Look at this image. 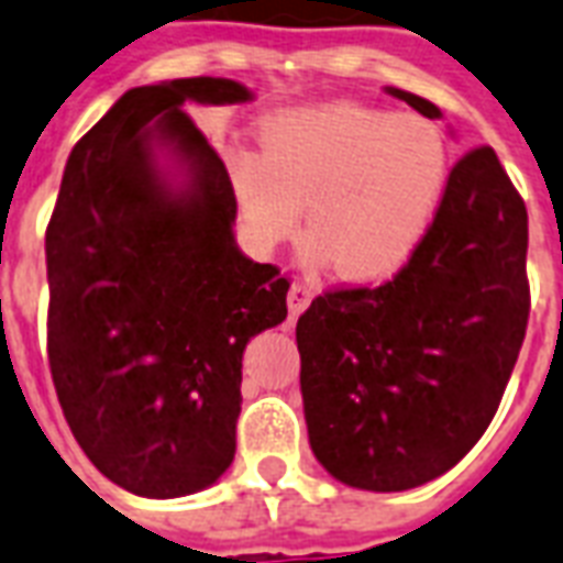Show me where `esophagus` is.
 I'll return each mask as SVG.
<instances>
[{"label":"esophagus","mask_w":563,"mask_h":563,"mask_svg":"<svg viewBox=\"0 0 563 563\" xmlns=\"http://www.w3.org/2000/svg\"><path fill=\"white\" fill-rule=\"evenodd\" d=\"M311 299H314V287L308 285V282H294L290 290H287V308H290V314H302L311 306Z\"/></svg>","instance_id":"esophagus-1"}]
</instances>
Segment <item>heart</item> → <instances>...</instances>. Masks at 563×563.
<instances>
[{
    "label": "heart",
    "instance_id": "obj_1",
    "mask_svg": "<svg viewBox=\"0 0 563 563\" xmlns=\"http://www.w3.org/2000/svg\"><path fill=\"white\" fill-rule=\"evenodd\" d=\"M243 222L261 243L294 234L306 205L308 243L346 282L407 264L433 225L448 186L437 126L356 103L269 118L261 154H231Z\"/></svg>",
    "mask_w": 563,
    "mask_h": 563
}]
</instances>
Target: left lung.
Instances as JSON below:
<instances>
[{"mask_svg":"<svg viewBox=\"0 0 563 563\" xmlns=\"http://www.w3.org/2000/svg\"><path fill=\"white\" fill-rule=\"evenodd\" d=\"M421 115L424 97L388 88ZM528 213L489 145L448 172L433 225L383 285L335 287L297 323L314 457L341 484L421 487L496 416L526 338Z\"/></svg>","mask_w":563,"mask_h":563,"instance_id":"obj_1","label":"left lung"}]
</instances>
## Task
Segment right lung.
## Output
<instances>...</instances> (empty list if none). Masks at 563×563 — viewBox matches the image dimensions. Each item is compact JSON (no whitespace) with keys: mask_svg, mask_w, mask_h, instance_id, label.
<instances>
[{"mask_svg":"<svg viewBox=\"0 0 563 563\" xmlns=\"http://www.w3.org/2000/svg\"><path fill=\"white\" fill-rule=\"evenodd\" d=\"M234 79L130 88L67 156L46 225V356L86 457L147 498L210 487L234 460L243 350L287 317L290 278L234 246L225 163L184 103H246ZM166 144L187 168L172 190Z\"/></svg>","mask_w":563,"mask_h":563,"instance_id":"right-lung-1","label":"right lung"}]
</instances>
